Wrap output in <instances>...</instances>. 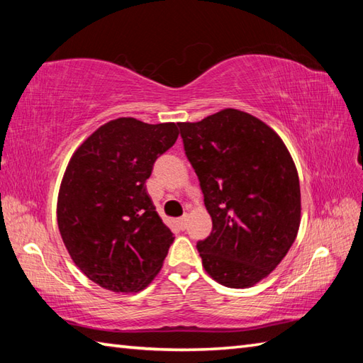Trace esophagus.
Returning a JSON list of instances; mask_svg holds the SVG:
<instances>
[{"instance_id": "obj_1", "label": "esophagus", "mask_w": 363, "mask_h": 363, "mask_svg": "<svg viewBox=\"0 0 363 363\" xmlns=\"http://www.w3.org/2000/svg\"><path fill=\"white\" fill-rule=\"evenodd\" d=\"M177 226H179V229H186V226H187V217H181V218H177Z\"/></svg>"}]
</instances>
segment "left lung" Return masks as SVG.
I'll list each match as a JSON object with an SVG mask.
<instances>
[{
  "label": "left lung",
  "instance_id": "left-lung-1",
  "mask_svg": "<svg viewBox=\"0 0 363 363\" xmlns=\"http://www.w3.org/2000/svg\"><path fill=\"white\" fill-rule=\"evenodd\" d=\"M177 126L212 218V233L196 243L203 267L226 287H251L298 234L301 191L290 152L264 121L237 109Z\"/></svg>",
  "mask_w": 363,
  "mask_h": 363
}]
</instances>
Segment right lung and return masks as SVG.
I'll list each match as a JSON object with an SVG mask.
<instances>
[{"label":"right lung","mask_w":363,"mask_h":363,"mask_svg":"<svg viewBox=\"0 0 363 363\" xmlns=\"http://www.w3.org/2000/svg\"><path fill=\"white\" fill-rule=\"evenodd\" d=\"M177 135L174 123L123 117L98 128L68 162L59 230L76 267L103 289L140 291L164 264L174 237L145 182Z\"/></svg>","instance_id":"add662e5"}]
</instances>
